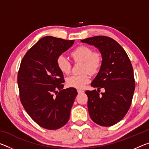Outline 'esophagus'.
<instances>
[{"mask_svg": "<svg viewBox=\"0 0 149 149\" xmlns=\"http://www.w3.org/2000/svg\"><path fill=\"white\" fill-rule=\"evenodd\" d=\"M77 92H78V93H79V94H80V93H84V91H83L81 89H77Z\"/></svg>", "mask_w": 149, "mask_h": 149, "instance_id": "34e87169", "label": "esophagus"}]
</instances>
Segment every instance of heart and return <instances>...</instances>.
Instances as JSON below:
<instances>
[{"label":"heart","instance_id":"b5f03b06","mask_svg":"<svg viewBox=\"0 0 149 149\" xmlns=\"http://www.w3.org/2000/svg\"><path fill=\"white\" fill-rule=\"evenodd\" d=\"M75 62H81L83 65L79 75H73L66 79L67 85L70 87L81 89L89 81V73L94 75L97 74L101 68L103 58L100 52L93 51L90 47L80 45L72 50L70 53ZM57 67L64 74H68L71 71L72 64L69 60L63 55H60L56 60Z\"/></svg>","mask_w":149,"mask_h":149}]
</instances>
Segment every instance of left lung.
Segmentation results:
<instances>
[{"label":"left lung","mask_w":149,"mask_h":149,"mask_svg":"<svg viewBox=\"0 0 149 149\" xmlns=\"http://www.w3.org/2000/svg\"><path fill=\"white\" fill-rule=\"evenodd\" d=\"M81 42L97 47L103 58L101 68L91 83L98 91H85L90 117L98 125L112 126L124 118L132 104L135 87L132 63L124 49L110 37L101 35ZM101 88L105 92L99 94Z\"/></svg>","instance_id":"8db88e82"}]
</instances>
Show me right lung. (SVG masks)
Listing matches in <instances>:
<instances>
[{
	"label": "right lung",
	"instance_id": "right-lung-1",
	"mask_svg": "<svg viewBox=\"0 0 149 149\" xmlns=\"http://www.w3.org/2000/svg\"><path fill=\"white\" fill-rule=\"evenodd\" d=\"M74 42V40L44 37L21 62L17 74L20 100L32 120L45 129H59L69 120L77 92L73 87L62 89L64 75L56 60Z\"/></svg>",
	"mask_w": 149,
	"mask_h": 149
}]
</instances>
